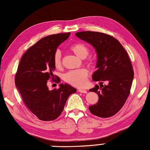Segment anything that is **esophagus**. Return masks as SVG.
<instances>
[{
	"label": "esophagus",
	"mask_w": 150,
	"mask_h": 150,
	"mask_svg": "<svg viewBox=\"0 0 150 150\" xmlns=\"http://www.w3.org/2000/svg\"><path fill=\"white\" fill-rule=\"evenodd\" d=\"M78 91L81 92V93H84V94H86L87 92V91L85 89H83V88H79L78 89Z\"/></svg>",
	"instance_id": "esophagus-1"
}]
</instances>
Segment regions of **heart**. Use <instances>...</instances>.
Segmentation results:
<instances>
[{
  "label": "heart",
  "mask_w": 150,
  "mask_h": 150,
  "mask_svg": "<svg viewBox=\"0 0 150 150\" xmlns=\"http://www.w3.org/2000/svg\"><path fill=\"white\" fill-rule=\"evenodd\" d=\"M70 50L81 59H84L88 55L89 50L85 45L81 43H76L71 46ZM54 64L56 67L59 68L62 65V54L59 50H56L54 55ZM88 75V70L79 69L70 71L64 76V79L71 85L81 87L85 85Z\"/></svg>",
  "instance_id": "1"
}]
</instances>
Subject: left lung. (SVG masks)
I'll return each mask as SVG.
<instances>
[{
  "mask_svg": "<svg viewBox=\"0 0 150 150\" xmlns=\"http://www.w3.org/2000/svg\"><path fill=\"white\" fill-rule=\"evenodd\" d=\"M75 35L96 50L97 70L92 74V80L107 83H100V88L96 85L89 90L99 97L96 104L89 106V110L99 117H110L121 110L130 94L134 71L129 56L121 43L110 35L88 31Z\"/></svg>",
  "mask_w": 150,
  "mask_h": 150,
  "instance_id": "obj_1",
  "label": "left lung"
}]
</instances>
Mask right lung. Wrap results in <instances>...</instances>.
<instances>
[{"label":"right lung","mask_w":150,"mask_h":150,"mask_svg":"<svg viewBox=\"0 0 150 150\" xmlns=\"http://www.w3.org/2000/svg\"><path fill=\"white\" fill-rule=\"evenodd\" d=\"M69 35L70 33H67L42 38L25 52L18 66L16 86L27 108L40 120L48 121L58 118L68 97L77 91L67 83L59 84L58 89L52 91L47 86L56 69L54 53Z\"/></svg>","instance_id":"add662e5"}]
</instances>
